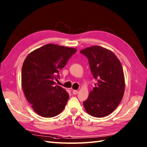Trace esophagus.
Masks as SVG:
<instances>
[{"label":"esophagus","instance_id":"esophagus-1","mask_svg":"<svg viewBox=\"0 0 147 147\" xmlns=\"http://www.w3.org/2000/svg\"><path fill=\"white\" fill-rule=\"evenodd\" d=\"M73 93L74 95H76L78 93V90H73Z\"/></svg>","mask_w":147,"mask_h":147}]
</instances>
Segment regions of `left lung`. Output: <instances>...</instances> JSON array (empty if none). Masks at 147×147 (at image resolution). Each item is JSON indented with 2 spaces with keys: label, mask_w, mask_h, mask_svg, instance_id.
<instances>
[{
  "label": "left lung",
  "mask_w": 147,
  "mask_h": 147,
  "mask_svg": "<svg viewBox=\"0 0 147 147\" xmlns=\"http://www.w3.org/2000/svg\"><path fill=\"white\" fill-rule=\"evenodd\" d=\"M80 52L88 58L97 82L83 102L84 107L92 116H107L116 109L124 95L125 82L121 62L111 51L100 46L90 47Z\"/></svg>",
  "instance_id": "1"
}]
</instances>
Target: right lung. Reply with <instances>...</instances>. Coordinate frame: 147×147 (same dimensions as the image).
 Wrapping results in <instances>:
<instances>
[{
	"label": "right lung",
	"instance_id": "obj_1",
	"mask_svg": "<svg viewBox=\"0 0 147 147\" xmlns=\"http://www.w3.org/2000/svg\"><path fill=\"white\" fill-rule=\"evenodd\" d=\"M77 51L76 49L52 43L33 51L24 60L21 71L24 94L36 114L52 117L62 112L69 94L54 80L59 78V71Z\"/></svg>",
	"mask_w": 147,
	"mask_h": 147
}]
</instances>
